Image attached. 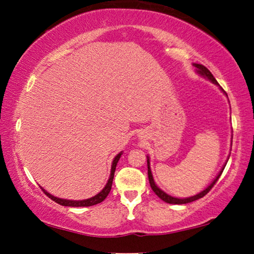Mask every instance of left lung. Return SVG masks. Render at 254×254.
Here are the masks:
<instances>
[{
  "instance_id": "obj_1",
  "label": "left lung",
  "mask_w": 254,
  "mask_h": 254,
  "mask_svg": "<svg viewBox=\"0 0 254 254\" xmlns=\"http://www.w3.org/2000/svg\"><path fill=\"white\" fill-rule=\"evenodd\" d=\"M194 66L197 68V71H198L201 76L207 77V78H208L210 81H213L214 84H217V85H218L217 80L215 79V77L212 75V72H210V71H209V70L207 69V68H206L205 66H203V65H199V64H194ZM224 93H225V92H224ZM225 94H226V93H225ZM147 162H148V177H149L150 186H151L152 190H153L154 192H156V195L159 197V198L162 199L163 201H166V203H168V204H187V203H191V201L199 199V198H201V197H204V196H205L206 194H207V192L210 190V189H212V188L214 187V185L216 184V182L218 180V178L221 177V175H222V173H223V170H224L225 166H226V163H225L224 167H223V169L220 171V174L217 175V177L213 180V183L210 184L209 186L205 189V190H203L201 192H199V194H197V195L192 196V197H188V198H183V199H180V198H175V197H171V196H169V195H167L165 191H162L160 188L157 187V185L154 184V180H153V177H152L151 169H150V162H149V159L147 160Z\"/></svg>"
}]
</instances>
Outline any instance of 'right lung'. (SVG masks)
<instances>
[{
  "mask_svg": "<svg viewBox=\"0 0 254 254\" xmlns=\"http://www.w3.org/2000/svg\"><path fill=\"white\" fill-rule=\"evenodd\" d=\"M121 152H120L117 157L114 158L113 163H112V170H111V176H110V179L109 182H107L106 186L103 188V190L101 192H98L96 196L92 197V198H88V199H85V200H68V199H62V198H57V197H55L53 195H50L49 192H47L44 188L42 189V191L45 192V194L49 197L50 199H53L56 203H58L63 206H71V207H85V206H93V205H96V204H100L102 203L103 200H104L107 195H109V192L111 191V188H112V183H113V178H114V173H115V168H117V165H118V161L120 157H121Z\"/></svg>",
  "mask_w": 254,
  "mask_h": 254,
  "instance_id": "add662e5",
  "label": "right lung"
}]
</instances>
